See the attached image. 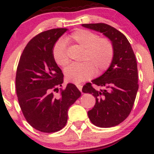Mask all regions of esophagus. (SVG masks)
<instances>
[{
  "label": "esophagus",
  "mask_w": 154,
  "mask_h": 154,
  "mask_svg": "<svg viewBox=\"0 0 154 154\" xmlns=\"http://www.w3.org/2000/svg\"><path fill=\"white\" fill-rule=\"evenodd\" d=\"M76 86L77 87V88H78V89L80 90V91H82V88H83V86H82L81 84H76Z\"/></svg>",
  "instance_id": "obj_1"
}]
</instances>
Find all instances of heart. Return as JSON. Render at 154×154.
<instances>
[{
    "label": "heart",
    "instance_id": "heart-1",
    "mask_svg": "<svg viewBox=\"0 0 154 154\" xmlns=\"http://www.w3.org/2000/svg\"><path fill=\"white\" fill-rule=\"evenodd\" d=\"M66 42L83 49L80 60L82 63L71 65L65 70L68 81L82 83L91 78L94 74L100 75L111 66L115 48L109 38L99 37L88 29H77L66 37ZM52 55L55 63L61 67H66L69 63L66 43L63 40H58L54 44Z\"/></svg>",
    "mask_w": 154,
    "mask_h": 154
}]
</instances>
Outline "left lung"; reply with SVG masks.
<instances>
[{
  "instance_id": "left-lung-1",
  "label": "left lung",
  "mask_w": 154,
  "mask_h": 154,
  "mask_svg": "<svg viewBox=\"0 0 154 154\" xmlns=\"http://www.w3.org/2000/svg\"><path fill=\"white\" fill-rule=\"evenodd\" d=\"M82 26L102 32L113 43L114 58L106 72L87 83L83 92L92 94L95 97L94 106L88 112L93 125L99 127L119 125L130 115L137 91L138 69L135 54L130 42L122 32L104 24H83ZM94 85L98 88L94 89Z\"/></svg>"
}]
</instances>
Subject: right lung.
<instances>
[{
  "instance_id": "obj_1",
  "label": "right lung",
  "mask_w": 154,
  "mask_h": 154,
  "mask_svg": "<svg viewBox=\"0 0 154 154\" xmlns=\"http://www.w3.org/2000/svg\"><path fill=\"white\" fill-rule=\"evenodd\" d=\"M66 31L52 29L34 36L23 51L17 67L15 88L19 106L29 125L42 133L62 130L67 123L68 108L81 95L72 83L58 88L63 83V74L53 58L52 50Z\"/></svg>"
}]
</instances>
